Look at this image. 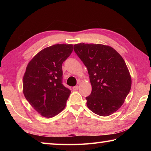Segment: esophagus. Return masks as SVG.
Returning <instances> with one entry per match:
<instances>
[{"instance_id": "1", "label": "esophagus", "mask_w": 151, "mask_h": 151, "mask_svg": "<svg viewBox=\"0 0 151 151\" xmlns=\"http://www.w3.org/2000/svg\"><path fill=\"white\" fill-rule=\"evenodd\" d=\"M73 89L74 91H77L78 89V86H74L73 87Z\"/></svg>"}]
</instances>
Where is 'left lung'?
<instances>
[{
	"label": "left lung",
	"mask_w": 151,
	"mask_h": 151,
	"mask_svg": "<svg viewBox=\"0 0 151 151\" xmlns=\"http://www.w3.org/2000/svg\"><path fill=\"white\" fill-rule=\"evenodd\" d=\"M74 50L89 75L92 91L86 97L87 106L101 116L114 114L124 103L132 85L124 60L114 48L102 44H75Z\"/></svg>",
	"instance_id": "8db88e82"
}]
</instances>
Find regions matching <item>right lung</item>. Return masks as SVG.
<instances>
[{
  "mask_svg": "<svg viewBox=\"0 0 151 151\" xmlns=\"http://www.w3.org/2000/svg\"><path fill=\"white\" fill-rule=\"evenodd\" d=\"M73 50L72 44L45 48L32 59L22 79L25 98L43 117L50 118L65 107L70 91L62 84V63Z\"/></svg>",
  "mask_w": 151,
  "mask_h": 151,
  "instance_id": "add662e5",
  "label": "right lung"
}]
</instances>
